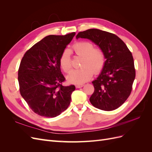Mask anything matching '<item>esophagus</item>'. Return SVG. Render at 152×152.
Here are the masks:
<instances>
[{
    "mask_svg": "<svg viewBox=\"0 0 152 152\" xmlns=\"http://www.w3.org/2000/svg\"><path fill=\"white\" fill-rule=\"evenodd\" d=\"M84 85H83V84H80V85H76L75 87H76V88H81V87H84Z\"/></svg>",
    "mask_w": 152,
    "mask_h": 152,
    "instance_id": "esophagus-1",
    "label": "esophagus"
}]
</instances>
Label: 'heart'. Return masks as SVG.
Returning a JSON list of instances; mask_svg holds the SVG:
<instances>
[{"label":"heart","instance_id":"b5f03b06","mask_svg":"<svg viewBox=\"0 0 152 152\" xmlns=\"http://www.w3.org/2000/svg\"><path fill=\"white\" fill-rule=\"evenodd\" d=\"M73 50L77 55L83 58L80 69L72 71L67 76V80L71 84L80 85L88 81L94 72L98 73L103 70L105 63L104 53L100 48L87 41H80L73 45ZM59 65L63 71L68 73L72 68L70 51L64 50L59 58Z\"/></svg>","mask_w":152,"mask_h":152}]
</instances>
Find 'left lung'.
<instances>
[{
  "label": "left lung",
  "instance_id": "1",
  "mask_svg": "<svg viewBox=\"0 0 152 152\" xmlns=\"http://www.w3.org/2000/svg\"><path fill=\"white\" fill-rule=\"evenodd\" d=\"M77 39L91 40L102 49L105 63L97 79L92 82L94 91L89 98L94 107L104 111L118 108L131 94L136 72L132 53L116 35L98 29L80 31Z\"/></svg>",
  "mask_w": 152,
  "mask_h": 152
}]
</instances>
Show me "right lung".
Masks as SVG:
<instances>
[{
  "mask_svg": "<svg viewBox=\"0 0 152 152\" xmlns=\"http://www.w3.org/2000/svg\"><path fill=\"white\" fill-rule=\"evenodd\" d=\"M75 32L50 35L34 45L23 57L18 70L21 96L32 111L45 117H55L67 109L73 85L63 86L59 58Z\"/></svg>",
  "mask_w": 152,
  "mask_h": 152,
  "instance_id": "right-lung-1",
  "label": "right lung"
}]
</instances>
